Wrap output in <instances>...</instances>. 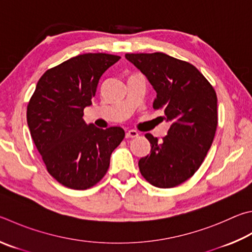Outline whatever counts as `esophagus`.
Here are the masks:
<instances>
[{"instance_id": "esophagus-1", "label": "esophagus", "mask_w": 252, "mask_h": 252, "mask_svg": "<svg viewBox=\"0 0 252 252\" xmlns=\"http://www.w3.org/2000/svg\"><path fill=\"white\" fill-rule=\"evenodd\" d=\"M138 136H139V133L135 130H129L126 133V139H134V138H138Z\"/></svg>"}]
</instances>
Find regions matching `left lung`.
<instances>
[{"label":"left lung","mask_w":252,"mask_h":252,"mask_svg":"<svg viewBox=\"0 0 252 252\" xmlns=\"http://www.w3.org/2000/svg\"><path fill=\"white\" fill-rule=\"evenodd\" d=\"M126 58L148 78L157 91L153 108L171 122L162 142L145 134L151 153L140 158V172L153 186L175 187L194 175L212 146L218 123L216 93L195 66L166 54Z\"/></svg>","instance_id":"left-lung-1"}]
</instances>
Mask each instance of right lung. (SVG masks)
<instances>
[{
    "label": "right lung",
    "mask_w": 252,
    "mask_h": 252,
    "mask_svg": "<svg viewBox=\"0 0 252 252\" xmlns=\"http://www.w3.org/2000/svg\"><path fill=\"white\" fill-rule=\"evenodd\" d=\"M120 57L82 54L40 77L27 106V125L48 173L63 186L87 189L101 180L113 150L125 138L120 126L99 129L84 121L99 80Z\"/></svg>",
    "instance_id": "add662e5"
}]
</instances>
